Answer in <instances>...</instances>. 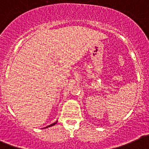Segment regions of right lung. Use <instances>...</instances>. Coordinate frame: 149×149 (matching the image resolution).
<instances>
[{
    "label": "right lung",
    "instance_id": "add662e5",
    "mask_svg": "<svg viewBox=\"0 0 149 149\" xmlns=\"http://www.w3.org/2000/svg\"><path fill=\"white\" fill-rule=\"evenodd\" d=\"M56 123H53V124H51V125H49V126H47V127H49V126H52V125H55V124H56ZM47 127H46V128H47Z\"/></svg>",
    "mask_w": 149,
    "mask_h": 149
}]
</instances>
